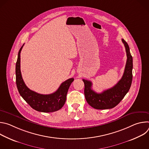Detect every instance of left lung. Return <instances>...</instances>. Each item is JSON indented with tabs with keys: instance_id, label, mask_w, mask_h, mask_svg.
Masks as SVG:
<instances>
[{
	"instance_id": "8db88e82",
	"label": "left lung",
	"mask_w": 149,
	"mask_h": 149,
	"mask_svg": "<svg viewBox=\"0 0 149 149\" xmlns=\"http://www.w3.org/2000/svg\"><path fill=\"white\" fill-rule=\"evenodd\" d=\"M127 54V62L121 79L112 88L101 93H97L91 89L92 82L83 79L84 82V95L87 102L92 107L98 110L113 109L120 103L129 91L133 78V57L129 45L122 39Z\"/></svg>"
}]
</instances>
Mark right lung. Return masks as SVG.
<instances>
[{"label":"right lung","mask_w":149,"mask_h":149,"mask_svg":"<svg viewBox=\"0 0 149 149\" xmlns=\"http://www.w3.org/2000/svg\"><path fill=\"white\" fill-rule=\"evenodd\" d=\"M24 45L19 51L16 63V83L20 95L38 111L52 113L60 110L65 104L68 89L74 79L71 78L62 82L58 89L51 94H40L31 90L25 85L20 72V52Z\"/></svg>","instance_id":"obj_1"}]
</instances>
